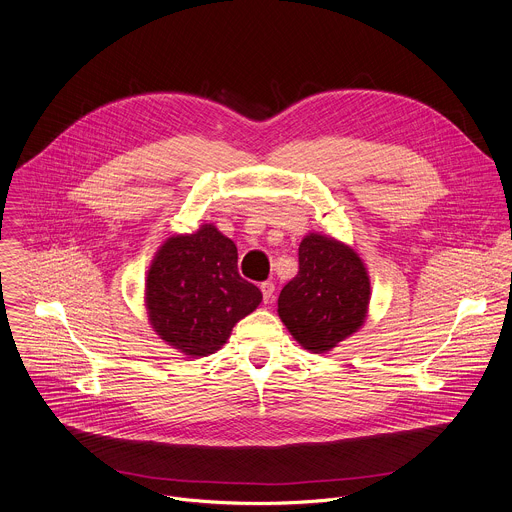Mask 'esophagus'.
<instances>
[{
  "mask_svg": "<svg viewBox=\"0 0 512 512\" xmlns=\"http://www.w3.org/2000/svg\"><path fill=\"white\" fill-rule=\"evenodd\" d=\"M260 290H262L264 302H266V304H270V302L274 300V290H276L274 282H262V284H260Z\"/></svg>",
  "mask_w": 512,
  "mask_h": 512,
  "instance_id": "obj_1",
  "label": "esophagus"
}]
</instances>
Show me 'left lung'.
Segmentation results:
<instances>
[{
    "label": "left lung",
    "mask_w": 512,
    "mask_h": 512,
    "mask_svg": "<svg viewBox=\"0 0 512 512\" xmlns=\"http://www.w3.org/2000/svg\"><path fill=\"white\" fill-rule=\"evenodd\" d=\"M368 300L362 260L348 246L310 234L298 248V274L280 292L278 314L304 348L320 354L362 326Z\"/></svg>",
    "instance_id": "left-lung-1"
}]
</instances>
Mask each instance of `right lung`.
I'll use <instances>...</instances> for the list:
<instances>
[{"mask_svg": "<svg viewBox=\"0 0 512 512\" xmlns=\"http://www.w3.org/2000/svg\"><path fill=\"white\" fill-rule=\"evenodd\" d=\"M260 300V288L238 274L236 244L212 224L170 238L148 272L152 328L188 356L218 350Z\"/></svg>", "mask_w": 512, "mask_h": 512, "instance_id": "add662e5", "label": "right lung"}]
</instances>
